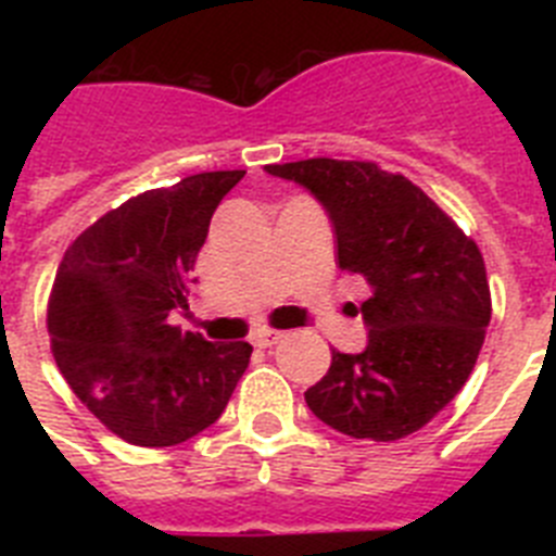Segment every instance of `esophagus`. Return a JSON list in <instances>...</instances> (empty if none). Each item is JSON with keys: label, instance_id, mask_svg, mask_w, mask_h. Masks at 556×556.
<instances>
[{"label": "esophagus", "instance_id": "1", "mask_svg": "<svg viewBox=\"0 0 556 556\" xmlns=\"http://www.w3.org/2000/svg\"><path fill=\"white\" fill-rule=\"evenodd\" d=\"M283 337H287L283 331H275V328H262V331H255L253 337H250V342H253L255 348H273V345H278Z\"/></svg>", "mask_w": 556, "mask_h": 556}]
</instances>
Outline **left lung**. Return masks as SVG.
Wrapping results in <instances>:
<instances>
[{"mask_svg": "<svg viewBox=\"0 0 556 556\" xmlns=\"http://www.w3.org/2000/svg\"><path fill=\"white\" fill-rule=\"evenodd\" d=\"M328 211L339 269L362 275L367 348L333 351L306 390L323 424L356 440L392 443L424 429L465 387L490 326V283L470 236L420 186L372 161L269 164Z\"/></svg>", "mask_w": 556, "mask_h": 556, "instance_id": "8db88e82", "label": "left lung"}]
</instances>
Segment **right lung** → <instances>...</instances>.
Segmentation results:
<instances>
[{
    "label": "right lung",
    "instance_id": "add662e5",
    "mask_svg": "<svg viewBox=\"0 0 556 556\" xmlns=\"http://www.w3.org/2000/svg\"><path fill=\"white\" fill-rule=\"evenodd\" d=\"M244 169L200 172L108 211L63 253L47 306L52 356L88 412L141 448L186 443L225 412L248 342L172 326L217 205Z\"/></svg>",
    "mask_w": 556,
    "mask_h": 556
}]
</instances>
